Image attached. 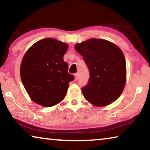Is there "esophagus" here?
<instances>
[{
    "label": "esophagus",
    "mask_w": 150,
    "mask_h": 150,
    "mask_svg": "<svg viewBox=\"0 0 150 150\" xmlns=\"http://www.w3.org/2000/svg\"><path fill=\"white\" fill-rule=\"evenodd\" d=\"M74 76H75V81H77L78 79V77H79L78 73H75V74L74 75Z\"/></svg>",
    "instance_id": "1"
}]
</instances>
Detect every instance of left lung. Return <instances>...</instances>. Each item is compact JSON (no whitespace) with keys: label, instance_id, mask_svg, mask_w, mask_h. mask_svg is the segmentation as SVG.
<instances>
[{"label":"left lung","instance_id":"8db88e82","mask_svg":"<svg viewBox=\"0 0 150 150\" xmlns=\"http://www.w3.org/2000/svg\"><path fill=\"white\" fill-rule=\"evenodd\" d=\"M89 69L88 84L82 88L86 100L97 106L113 103L126 84V60L122 50L107 40L91 38L75 45Z\"/></svg>","mask_w":150,"mask_h":150}]
</instances>
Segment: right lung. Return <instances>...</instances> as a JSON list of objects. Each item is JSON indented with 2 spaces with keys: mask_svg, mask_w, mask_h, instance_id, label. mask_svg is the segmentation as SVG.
Masks as SVG:
<instances>
[{
  "mask_svg": "<svg viewBox=\"0 0 150 150\" xmlns=\"http://www.w3.org/2000/svg\"><path fill=\"white\" fill-rule=\"evenodd\" d=\"M68 45L54 38H45L32 45L20 66L22 83L31 99L43 106H54L65 98L74 76L68 73L63 61Z\"/></svg>",
  "mask_w": 150,
  "mask_h": 150,
  "instance_id": "right-lung-1",
  "label": "right lung"
}]
</instances>
